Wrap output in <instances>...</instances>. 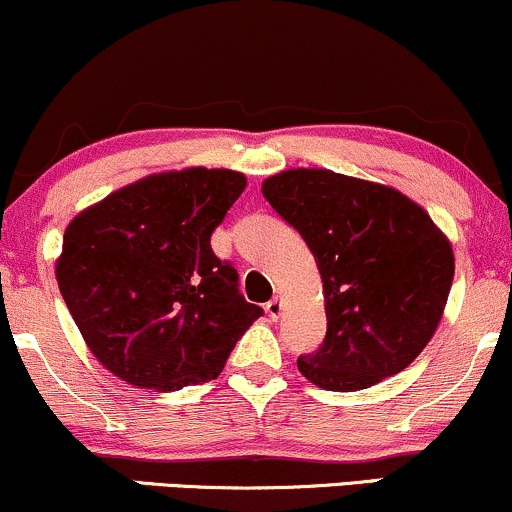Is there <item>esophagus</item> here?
Segmentation results:
<instances>
[{"mask_svg":"<svg viewBox=\"0 0 512 512\" xmlns=\"http://www.w3.org/2000/svg\"><path fill=\"white\" fill-rule=\"evenodd\" d=\"M264 312H267L269 319H274V322H276V319H279L281 312H283V300L272 298L267 305H264Z\"/></svg>","mask_w":512,"mask_h":512,"instance_id":"esophagus-1","label":"esophagus"}]
</instances>
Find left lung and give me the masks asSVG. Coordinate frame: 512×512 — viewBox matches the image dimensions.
<instances>
[{
	"label": "left lung",
	"mask_w": 512,
	"mask_h": 512,
	"mask_svg": "<svg viewBox=\"0 0 512 512\" xmlns=\"http://www.w3.org/2000/svg\"><path fill=\"white\" fill-rule=\"evenodd\" d=\"M262 195L315 255L326 338L298 357L307 381L360 391L405 367L432 341L451 291L446 233L400 190L329 169H288Z\"/></svg>",
	"instance_id": "obj_1"
}]
</instances>
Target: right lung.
I'll list each match as a JSON object with an SVG mask.
<instances>
[{"label": "right lung", "mask_w": 512, "mask_h": 512, "mask_svg": "<svg viewBox=\"0 0 512 512\" xmlns=\"http://www.w3.org/2000/svg\"><path fill=\"white\" fill-rule=\"evenodd\" d=\"M231 169L140 178L73 217L57 283L90 353L138 389L214 379L262 307L209 238L245 190Z\"/></svg>", "instance_id": "1"}]
</instances>
